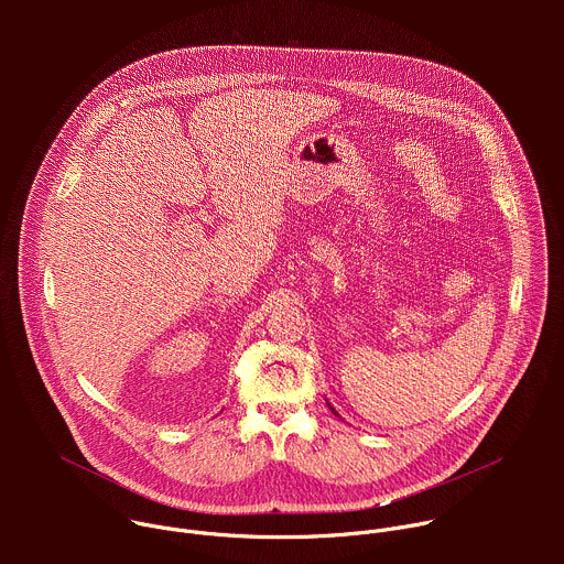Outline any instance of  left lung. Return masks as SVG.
I'll list each match as a JSON object with an SVG mask.
<instances>
[{
  "instance_id": "1",
  "label": "left lung",
  "mask_w": 564,
  "mask_h": 564,
  "mask_svg": "<svg viewBox=\"0 0 564 564\" xmlns=\"http://www.w3.org/2000/svg\"><path fill=\"white\" fill-rule=\"evenodd\" d=\"M330 409H333V406H330ZM333 413H335V409H333ZM335 415H337V413H335Z\"/></svg>"
}]
</instances>
